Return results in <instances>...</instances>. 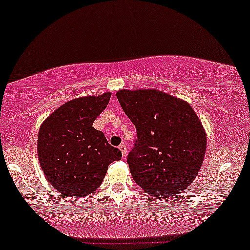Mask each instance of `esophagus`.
I'll return each instance as SVG.
<instances>
[{"label":"esophagus","mask_w":250,"mask_h":250,"mask_svg":"<svg viewBox=\"0 0 250 250\" xmlns=\"http://www.w3.org/2000/svg\"><path fill=\"white\" fill-rule=\"evenodd\" d=\"M120 149L122 151V155L125 157L126 154H127V146H126V144H121Z\"/></svg>","instance_id":"obj_1"}]
</instances>
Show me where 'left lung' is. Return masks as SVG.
I'll return each mask as SVG.
<instances>
[{
	"mask_svg": "<svg viewBox=\"0 0 250 250\" xmlns=\"http://www.w3.org/2000/svg\"><path fill=\"white\" fill-rule=\"evenodd\" d=\"M117 99L136 127L128 153L138 187L157 198L189 187L205 159L207 136L189 104L159 90H120Z\"/></svg>",
	"mask_w": 250,
	"mask_h": 250,
	"instance_id": "1",
	"label": "left lung"
}]
</instances>
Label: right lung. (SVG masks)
<instances>
[{
    "instance_id": "right-lung-1",
    "label": "right lung",
    "mask_w": 250,
    "mask_h": 250,
    "mask_svg": "<svg viewBox=\"0 0 250 250\" xmlns=\"http://www.w3.org/2000/svg\"><path fill=\"white\" fill-rule=\"evenodd\" d=\"M109 99V93L74 99L41 125L38 156L45 178L60 193L87 197L101 187L108 165L121 160L120 149L93 127Z\"/></svg>"
}]
</instances>
